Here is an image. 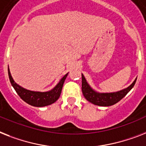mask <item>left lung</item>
<instances>
[{
  "mask_svg": "<svg viewBox=\"0 0 146 146\" xmlns=\"http://www.w3.org/2000/svg\"><path fill=\"white\" fill-rule=\"evenodd\" d=\"M137 79L128 87L115 92H99L94 90L88 83L84 75L82 73V91L84 97L90 103L100 106H110L120 101L133 88Z\"/></svg>",
  "mask_w": 146,
  "mask_h": 146,
  "instance_id": "8db88e82",
  "label": "left lung"
}]
</instances>
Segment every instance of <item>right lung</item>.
I'll list each match as a JSON object with an SVG mask.
<instances>
[{"label": "right lung", "mask_w": 146, "mask_h": 146, "mask_svg": "<svg viewBox=\"0 0 146 146\" xmlns=\"http://www.w3.org/2000/svg\"><path fill=\"white\" fill-rule=\"evenodd\" d=\"M8 75H9V81L11 82V85L14 88L16 93L24 101L26 102L31 106H36V107H43V106H48V105L54 104V102L58 100L61 95L63 85L64 83L65 79L68 75V73L65 74L60 79V81L52 89L47 91V92H35V91H31V90L26 89L25 88L22 87L21 85L14 81L9 68H8Z\"/></svg>", "instance_id": "right-lung-1"}]
</instances>
